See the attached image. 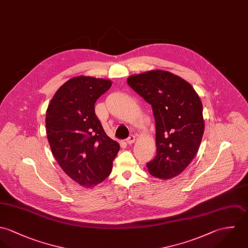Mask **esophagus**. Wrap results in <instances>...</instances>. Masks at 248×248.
Wrapping results in <instances>:
<instances>
[{
    "label": "esophagus",
    "instance_id": "obj_1",
    "mask_svg": "<svg viewBox=\"0 0 248 248\" xmlns=\"http://www.w3.org/2000/svg\"><path fill=\"white\" fill-rule=\"evenodd\" d=\"M135 140H136L135 136H134V135H130V136L126 139V143H127L128 145H132V144L135 142Z\"/></svg>",
    "mask_w": 248,
    "mask_h": 248
}]
</instances>
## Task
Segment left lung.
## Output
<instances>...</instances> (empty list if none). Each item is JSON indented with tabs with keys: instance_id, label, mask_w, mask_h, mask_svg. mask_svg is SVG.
Wrapping results in <instances>:
<instances>
[{
	"instance_id": "1",
	"label": "left lung",
	"mask_w": 248,
	"mask_h": 248,
	"mask_svg": "<svg viewBox=\"0 0 248 248\" xmlns=\"http://www.w3.org/2000/svg\"><path fill=\"white\" fill-rule=\"evenodd\" d=\"M127 84L152 107L156 124V155L147 164L160 179L179 175L198 153L203 132L202 103L193 86L168 71L130 76Z\"/></svg>"
}]
</instances>
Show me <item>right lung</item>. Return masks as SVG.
<instances>
[{
	"label": "right lung",
	"instance_id": "obj_1",
	"mask_svg": "<svg viewBox=\"0 0 248 248\" xmlns=\"http://www.w3.org/2000/svg\"><path fill=\"white\" fill-rule=\"evenodd\" d=\"M112 81L78 76L54 94L46 112V131L51 152L75 182L92 188L108 177L120 145L104 132L95 103Z\"/></svg>",
	"mask_w": 248,
	"mask_h": 248
}]
</instances>
